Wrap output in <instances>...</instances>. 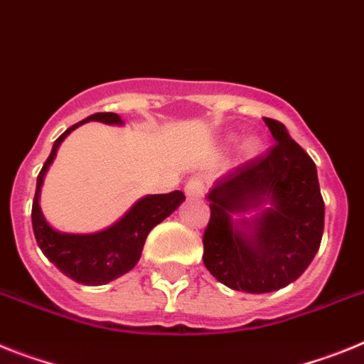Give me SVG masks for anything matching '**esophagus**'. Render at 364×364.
Segmentation results:
<instances>
[{
  "label": "esophagus",
  "instance_id": "obj_1",
  "mask_svg": "<svg viewBox=\"0 0 364 364\" xmlns=\"http://www.w3.org/2000/svg\"><path fill=\"white\" fill-rule=\"evenodd\" d=\"M184 191L189 198H197L203 197L204 195V182L203 178H198V176H193V178H189L184 186Z\"/></svg>",
  "mask_w": 364,
  "mask_h": 364
}]
</instances>
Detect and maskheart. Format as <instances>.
Segmentation results:
<instances>
[{
	"instance_id": "b5f03b06",
	"label": "heart",
	"mask_w": 364,
	"mask_h": 364,
	"mask_svg": "<svg viewBox=\"0 0 364 364\" xmlns=\"http://www.w3.org/2000/svg\"><path fill=\"white\" fill-rule=\"evenodd\" d=\"M241 152H243V156L252 158L256 156L257 152H259V139L256 138H247L241 145Z\"/></svg>"
}]
</instances>
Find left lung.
Wrapping results in <instances>:
<instances>
[{
    "instance_id": "left-lung-1",
    "label": "left lung",
    "mask_w": 364,
    "mask_h": 364,
    "mask_svg": "<svg viewBox=\"0 0 364 364\" xmlns=\"http://www.w3.org/2000/svg\"><path fill=\"white\" fill-rule=\"evenodd\" d=\"M276 144L220 176L208 193L204 265L220 284L262 294L302 276L321 247L324 200L315 161L284 123L263 117ZM263 203L269 208L261 210ZM259 209L250 220L234 213Z\"/></svg>"
}]
</instances>
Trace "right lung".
Returning <instances> with one entry per match:
<instances>
[{"label": "right lung", "mask_w": 364, "mask_h": 364, "mask_svg": "<svg viewBox=\"0 0 364 364\" xmlns=\"http://www.w3.org/2000/svg\"><path fill=\"white\" fill-rule=\"evenodd\" d=\"M86 121H101L108 125H121L123 121L114 112H97L86 119L79 121L60 134L51 149V154L43 164L36 178V193L33 200V232L40 250L62 274L75 279L82 285H105L112 279L119 278L130 269H134L144 250L149 232L161 220L175 212L184 200L182 191H171L166 195H147L139 198L125 215L110 228L97 234H62L43 217L40 210V189L43 176L48 173L57 151L71 130H75Z\"/></svg>", "instance_id": "1"}]
</instances>
